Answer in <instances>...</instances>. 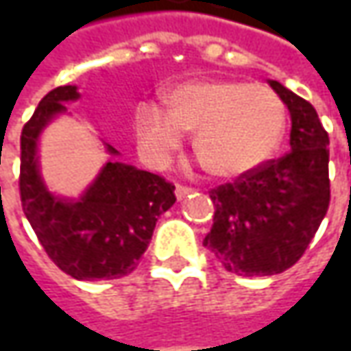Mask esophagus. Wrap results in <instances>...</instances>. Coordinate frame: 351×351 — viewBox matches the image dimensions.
<instances>
[{"mask_svg": "<svg viewBox=\"0 0 351 351\" xmlns=\"http://www.w3.org/2000/svg\"><path fill=\"white\" fill-rule=\"evenodd\" d=\"M191 191H193V189L187 187V185H176V197H178V199H183L185 195H189Z\"/></svg>", "mask_w": 351, "mask_h": 351, "instance_id": "obj_1", "label": "esophagus"}]
</instances>
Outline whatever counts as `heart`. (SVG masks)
Segmentation results:
<instances>
[{"mask_svg": "<svg viewBox=\"0 0 351 351\" xmlns=\"http://www.w3.org/2000/svg\"><path fill=\"white\" fill-rule=\"evenodd\" d=\"M168 111L142 103L134 113L141 150L164 164L195 132V152L213 176L236 178L262 166L281 142L287 111L276 91L236 80L185 82L166 93Z\"/></svg>", "mask_w": 351, "mask_h": 351, "instance_id": "heart-1", "label": "heart"}]
</instances>
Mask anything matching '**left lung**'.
Here are the masks:
<instances>
[{
	"instance_id": "8db88e82",
	"label": "left lung",
	"mask_w": 351,
	"mask_h": 351,
	"mask_svg": "<svg viewBox=\"0 0 351 351\" xmlns=\"http://www.w3.org/2000/svg\"><path fill=\"white\" fill-rule=\"evenodd\" d=\"M291 113V152L210 189L215 205L203 246L234 276H274L308 248L328 205V132L315 107L269 80Z\"/></svg>"
}]
</instances>
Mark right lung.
<instances>
[{
	"instance_id": "obj_1",
	"label": "right lung",
	"mask_w": 351,
	"mask_h": 351,
	"mask_svg": "<svg viewBox=\"0 0 351 351\" xmlns=\"http://www.w3.org/2000/svg\"><path fill=\"white\" fill-rule=\"evenodd\" d=\"M75 86L48 91L21 132V205L48 258L74 279H117L136 269L156 221L176 203L164 178L123 162H107L80 199L52 195L40 178L36 144ZM109 154H119L107 144Z\"/></svg>"
}]
</instances>
